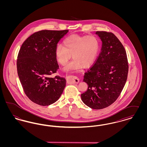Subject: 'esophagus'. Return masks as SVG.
<instances>
[{"label": "esophagus", "instance_id": "34e87169", "mask_svg": "<svg viewBox=\"0 0 147 147\" xmlns=\"http://www.w3.org/2000/svg\"><path fill=\"white\" fill-rule=\"evenodd\" d=\"M68 81L71 84H76L79 82V80L76 77H68Z\"/></svg>", "mask_w": 147, "mask_h": 147}]
</instances>
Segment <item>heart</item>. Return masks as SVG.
<instances>
[{
  "label": "heart",
  "instance_id": "b5f03b06",
  "mask_svg": "<svg viewBox=\"0 0 147 147\" xmlns=\"http://www.w3.org/2000/svg\"><path fill=\"white\" fill-rule=\"evenodd\" d=\"M63 46L57 45L55 56L58 62L64 65L71 58L73 59L64 68L65 71L86 68L94 61L99 47L98 39L93 36H80L71 35L64 40Z\"/></svg>",
  "mask_w": 147,
  "mask_h": 147
}]
</instances>
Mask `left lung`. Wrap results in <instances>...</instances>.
Returning <instances> with one entry per match:
<instances>
[{"label": "left lung", "mask_w": 147, "mask_h": 147, "mask_svg": "<svg viewBox=\"0 0 147 147\" xmlns=\"http://www.w3.org/2000/svg\"><path fill=\"white\" fill-rule=\"evenodd\" d=\"M102 48L95 63L84 75L88 90L81 94L83 102L92 109L109 106L118 98L126 84L128 64L126 50L111 32L96 31Z\"/></svg>", "instance_id": "obj_1"}]
</instances>
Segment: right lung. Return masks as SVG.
Masks as SVG:
<instances>
[{"label":"right lung","mask_w":147,"mask_h":147,"mask_svg":"<svg viewBox=\"0 0 147 147\" xmlns=\"http://www.w3.org/2000/svg\"><path fill=\"white\" fill-rule=\"evenodd\" d=\"M68 30H41L24 41L17 60L18 74L25 94L32 102L48 106L57 101L66 85L64 77L52 74L59 66L57 44Z\"/></svg>","instance_id":"1"}]
</instances>
